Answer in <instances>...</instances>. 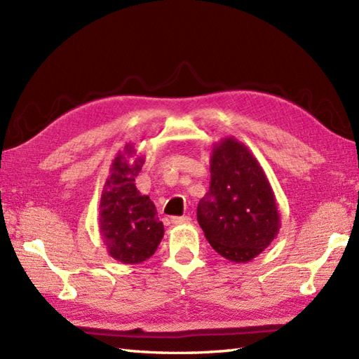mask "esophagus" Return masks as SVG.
<instances>
[{"label":"esophagus","mask_w":359,"mask_h":359,"mask_svg":"<svg viewBox=\"0 0 359 359\" xmlns=\"http://www.w3.org/2000/svg\"><path fill=\"white\" fill-rule=\"evenodd\" d=\"M191 222V217L189 216H182V217H172L171 219V224L174 225H187Z\"/></svg>","instance_id":"34e87169"}]
</instances>
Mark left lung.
<instances>
[{
  "instance_id": "left-lung-1",
  "label": "left lung",
  "mask_w": 359,
  "mask_h": 359,
  "mask_svg": "<svg viewBox=\"0 0 359 359\" xmlns=\"http://www.w3.org/2000/svg\"><path fill=\"white\" fill-rule=\"evenodd\" d=\"M210 189L197 205V222L216 253L250 262L276 239L280 215L261 163L234 137L215 143Z\"/></svg>"
}]
</instances>
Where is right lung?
<instances>
[{
	"label": "right lung",
	"instance_id": "add662e5",
	"mask_svg": "<svg viewBox=\"0 0 359 359\" xmlns=\"http://www.w3.org/2000/svg\"><path fill=\"white\" fill-rule=\"evenodd\" d=\"M143 163L144 157L135 144L126 143L112 160L98 207L103 243L108 255L121 264L147 261L156 253L165 233L156 205L134 184Z\"/></svg>",
	"mask_w": 359,
	"mask_h": 359
}]
</instances>
